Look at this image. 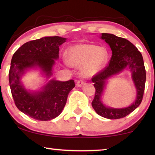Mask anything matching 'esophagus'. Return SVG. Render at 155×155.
Returning <instances> with one entry per match:
<instances>
[{
    "label": "esophagus",
    "instance_id": "34e87169",
    "mask_svg": "<svg viewBox=\"0 0 155 155\" xmlns=\"http://www.w3.org/2000/svg\"><path fill=\"white\" fill-rule=\"evenodd\" d=\"M85 81L82 79H81V80H78L77 82V85L78 86V87H81V86L85 85Z\"/></svg>",
    "mask_w": 155,
    "mask_h": 155
}]
</instances>
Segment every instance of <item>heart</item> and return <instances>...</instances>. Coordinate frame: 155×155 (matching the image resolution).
Wrapping results in <instances>:
<instances>
[{"mask_svg": "<svg viewBox=\"0 0 155 155\" xmlns=\"http://www.w3.org/2000/svg\"><path fill=\"white\" fill-rule=\"evenodd\" d=\"M108 52L104 47L91 44H78L68 50V61L74 66H81L85 77L98 73L105 65Z\"/></svg>", "mask_w": 155, "mask_h": 155, "instance_id": "obj_1", "label": "heart"}]
</instances>
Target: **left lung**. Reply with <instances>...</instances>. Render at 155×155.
I'll return each instance as SVG.
<instances>
[{
	"instance_id": "obj_1",
	"label": "left lung",
	"mask_w": 155,
	"mask_h": 155,
	"mask_svg": "<svg viewBox=\"0 0 155 155\" xmlns=\"http://www.w3.org/2000/svg\"><path fill=\"white\" fill-rule=\"evenodd\" d=\"M101 39L109 45L112 51V56L107 66L91 78L96 89L91 105L97 114L102 117L111 120L122 118L137 109L142 101L146 78L143 59L135 46L127 39L110 33H102ZM127 67L130 69L137 91L136 101L130 106L125 108L115 109L104 106L101 103L100 97L106 80Z\"/></svg>"
}]
</instances>
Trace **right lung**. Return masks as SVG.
I'll return each instance as SVG.
<instances>
[{"label":"right lung","instance_id":"right-lung-1","mask_svg":"<svg viewBox=\"0 0 155 155\" xmlns=\"http://www.w3.org/2000/svg\"><path fill=\"white\" fill-rule=\"evenodd\" d=\"M66 38L44 37L23 44L12 57L9 72V86L14 103L20 111L37 120L48 121L61 114L70 91L75 87L74 80H51L41 91H27L21 78L28 69L40 68L47 77L59 58V47Z\"/></svg>","mask_w":155,"mask_h":155}]
</instances>
